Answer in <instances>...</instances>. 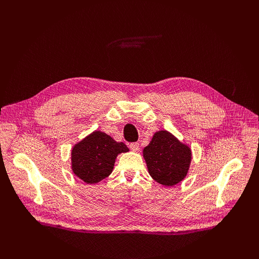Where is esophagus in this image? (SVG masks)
Instances as JSON below:
<instances>
[{
	"mask_svg": "<svg viewBox=\"0 0 259 259\" xmlns=\"http://www.w3.org/2000/svg\"><path fill=\"white\" fill-rule=\"evenodd\" d=\"M130 149L132 151H138L139 150V144L138 143H133V144H130Z\"/></svg>",
	"mask_w": 259,
	"mask_h": 259,
	"instance_id": "34e87169",
	"label": "esophagus"
}]
</instances>
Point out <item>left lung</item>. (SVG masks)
<instances>
[{
	"instance_id": "1",
	"label": "left lung",
	"mask_w": 259,
	"mask_h": 259,
	"mask_svg": "<svg viewBox=\"0 0 259 259\" xmlns=\"http://www.w3.org/2000/svg\"><path fill=\"white\" fill-rule=\"evenodd\" d=\"M149 174L161 185L174 186L186 177L191 162L190 148L170 133L160 131L144 149Z\"/></svg>"
}]
</instances>
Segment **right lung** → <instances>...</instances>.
Returning a JSON list of instances; mask_svg holds the SVG:
<instances>
[{
    "instance_id": "right-lung-1",
    "label": "right lung",
    "mask_w": 259,
    "mask_h": 259,
    "mask_svg": "<svg viewBox=\"0 0 259 259\" xmlns=\"http://www.w3.org/2000/svg\"><path fill=\"white\" fill-rule=\"evenodd\" d=\"M127 151L125 144L96 131L73 147L72 170L83 182L96 184L111 174L117 154Z\"/></svg>"
}]
</instances>
